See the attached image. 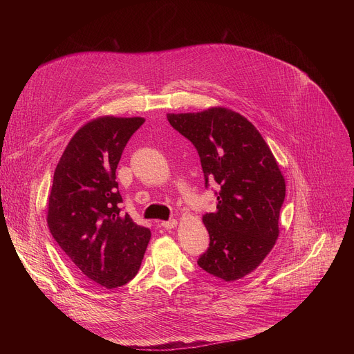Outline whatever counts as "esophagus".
<instances>
[{"mask_svg": "<svg viewBox=\"0 0 354 354\" xmlns=\"http://www.w3.org/2000/svg\"><path fill=\"white\" fill-rule=\"evenodd\" d=\"M165 230H172V228H175L176 225H178V221L176 220H169V221H161L160 223Z\"/></svg>", "mask_w": 354, "mask_h": 354, "instance_id": "34e87169", "label": "esophagus"}]
</instances>
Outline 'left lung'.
Wrapping results in <instances>:
<instances>
[{
    "instance_id": "8db88e82",
    "label": "left lung",
    "mask_w": 354,
    "mask_h": 354,
    "mask_svg": "<svg viewBox=\"0 0 354 354\" xmlns=\"http://www.w3.org/2000/svg\"><path fill=\"white\" fill-rule=\"evenodd\" d=\"M171 126L197 148L206 186L220 187L217 209L203 216L210 246L197 261L234 281L254 272L279 238L286 180L272 149L245 116L224 106L168 113Z\"/></svg>"
}]
</instances>
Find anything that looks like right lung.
Listing matches in <instances>:
<instances>
[{
	"mask_svg": "<svg viewBox=\"0 0 354 354\" xmlns=\"http://www.w3.org/2000/svg\"><path fill=\"white\" fill-rule=\"evenodd\" d=\"M144 118L99 116L70 140L47 200V225L73 269L116 288L138 272L151 231L120 212L116 168Z\"/></svg>",
	"mask_w": 354,
	"mask_h": 354,
	"instance_id": "right-lung-1",
	"label": "right lung"
}]
</instances>
